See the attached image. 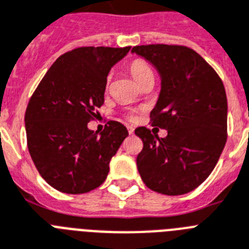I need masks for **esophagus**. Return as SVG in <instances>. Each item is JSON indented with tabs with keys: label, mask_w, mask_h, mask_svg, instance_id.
Instances as JSON below:
<instances>
[{
	"label": "esophagus",
	"mask_w": 249,
	"mask_h": 249,
	"mask_svg": "<svg viewBox=\"0 0 249 249\" xmlns=\"http://www.w3.org/2000/svg\"><path fill=\"white\" fill-rule=\"evenodd\" d=\"M127 130H128V134L132 135V134H134L135 128H134V127H132V126H128V127H127Z\"/></svg>",
	"instance_id": "esophagus-1"
}]
</instances>
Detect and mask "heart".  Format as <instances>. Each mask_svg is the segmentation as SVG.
Returning a JSON list of instances; mask_svg holds the SVG:
<instances>
[{
  "label": "heart",
  "instance_id": "obj_1",
  "mask_svg": "<svg viewBox=\"0 0 249 249\" xmlns=\"http://www.w3.org/2000/svg\"><path fill=\"white\" fill-rule=\"evenodd\" d=\"M130 71L134 75V78L137 82L140 83L144 78H146L148 75H153L152 68L149 67L148 63L144 61L142 59H135L130 65Z\"/></svg>",
  "mask_w": 249,
  "mask_h": 249
}]
</instances>
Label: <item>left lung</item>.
I'll use <instances>...</instances> for the list:
<instances>
[{"mask_svg":"<svg viewBox=\"0 0 249 249\" xmlns=\"http://www.w3.org/2000/svg\"><path fill=\"white\" fill-rule=\"evenodd\" d=\"M132 53L148 60L160 75V92L150 112L152 126L135 134L142 140L136 158L144 184L166 196L198 188L213 171L228 139V100L214 69L194 50L176 45L135 46Z\"/></svg>","mask_w":249,"mask_h":249,"instance_id":"8db88e82","label":"left lung"}]
</instances>
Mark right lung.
Listing matches in <instances>:
<instances>
[{
    "mask_svg": "<svg viewBox=\"0 0 249 249\" xmlns=\"http://www.w3.org/2000/svg\"><path fill=\"white\" fill-rule=\"evenodd\" d=\"M128 47H78L57 57L25 112L28 150L43 180L59 192L83 194L100 186L128 131L109 121L103 132L87 123L104 104L107 77Z\"/></svg>",
    "mask_w": 249,
    "mask_h": 249,
    "instance_id": "obj_1",
    "label": "right lung"
}]
</instances>
